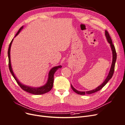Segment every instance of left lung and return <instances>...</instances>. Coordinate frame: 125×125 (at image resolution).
<instances>
[{"mask_svg":"<svg viewBox=\"0 0 125 125\" xmlns=\"http://www.w3.org/2000/svg\"><path fill=\"white\" fill-rule=\"evenodd\" d=\"M105 36L106 37L107 40L108 41V42L111 45V47L112 49V53H113V61H112V66L111 67V69L110 71H109V73L108 74V76L107 77V78H106V79L105 80V81L103 82V83L102 84H101L100 85H99L98 87L95 89H94L93 90H91V91H86V92H81V91H78V90H77L76 89H75L73 87V86L71 84V86L72 89L73 90V91L74 92H75L76 93L78 94H80V95H85V94H92L93 93H95L98 91H100L101 89H102L103 87L106 85V84L108 82V81L110 80V79L112 78V76L113 74H114V70H115V62L116 61V58H117V54L116 52V50L114 45H113V43H112V39L111 38L110 36H109V33L108 32V31L107 30H105Z\"/></svg>","mask_w":125,"mask_h":125,"instance_id":"8db88e82","label":"left lung"}]
</instances>
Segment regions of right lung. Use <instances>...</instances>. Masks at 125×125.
Returning <instances> with one entry per match:
<instances>
[{
  "label": "right lung",
  "instance_id": "add662e5",
  "mask_svg": "<svg viewBox=\"0 0 125 125\" xmlns=\"http://www.w3.org/2000/svg\"><path fill=\"white\" fill-rule=\"evenodd\" d=\"M23 29V26H22L20 28V29L19 30L18 32L15 35V37H16L19 33H20L21 30ZM13 40H12L11 42H10L9 44V46L8 48V59H9V68L10 70V71L11 73L12 74V76L14 78L15 80H16V82H17V83L18 85L20 86V88L23 90L25 91L29 92L30 93H31L33 94H35V95H41V94H43L46 93L49 91H50L51 89L52 88V86H53V82H54V73H55V72L56 70H57L59 68H61L62 67V66H56L52 68L51 69V70L49 72V74H48V80L47 82L46 83V84H45L44 85L39 87V88H33V87H30L29 86H26L25 85L21 83L19 81V80L17 79V78L15 76L13 72L12 69V67H11V61H10V48H11V44L12 43Z\"/></svg>",
  "mask_w": 125,
  "mask_h": 125
}]
</instances>
